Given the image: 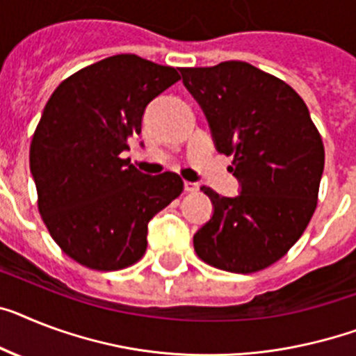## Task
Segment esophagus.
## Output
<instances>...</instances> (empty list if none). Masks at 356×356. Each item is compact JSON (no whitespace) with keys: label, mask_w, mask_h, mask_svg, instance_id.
<instances>
[{"label":"esophagus","mask_w":356,"mask_h":356,"mask_svg":"<svg viewBox=\"0 0 356 356\" xmlns=\"http://www.w3.org/2000/svg\"><path fill=\"white\" fill-rule=\"evenodd\" d=\"M184 189L187 193H196L198 191V184H195V181H184Z\"/></svg>","instance_id":"obj_1"}]
</instances>
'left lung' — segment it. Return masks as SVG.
<instances>
[{
    "mask_svg": "<svg viewBox=\"0 0 356 356\" xmlns=\"http://www.w3.org/2000/svg\"><path fill=\"white\" fill-rule=\"evenodd\" d=\"M204 111L240 195L202 187L214 213L196 231L195 251L229 273L262 271L302 236L316 209L324 143L304 99L289 85L245 61L180 69Z\"/></svg>",
    "mask_w": 356,
    "mask_h": 356,
    "instance_id": "obj_1",
    "label": "left lung"
}]
</instances>
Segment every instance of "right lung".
Segmentation results:
<instances>
[{
	"label": "right lung",
	"mask_w": 356,
	"mask_h": 356,
	"mask_svg": "<svg viewBox=\"0 0 356 356\" xmlns=\"http://www.w3.org/2000/svg\"><path fill=\"white\" fill-rule=\"evenodd\" d=\"M180 79L178 69L118 54L63 79L31 143L38 209L67 257L96 271L136 264L147 224L178 198L176 172L143 175L122 156L142 132L145 107Z\"/></svg>",
	"instance_id": "obj_1"
}]
</instances>
